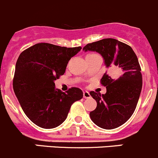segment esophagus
<instances>
[{"label": "esophagus", "mask_w": 158, "mask_h": 158, "mask_svg": "<svg viewBox=\"0 0 158 158\" xmlns=\"http://www.w3.org/2000/svg\"><path fill=\"white\" fill-rule=\"evenodd\" d=\"M83 95H84V98H90V94L88 91H84Z\"/></svg>", "instance_id": "34e87169"}]
</instances>
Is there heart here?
Masks as SVG:
<instances>
[{"label": "heart", "instance_id": "1", "mask_svg": "<svg viewBox=\"0 0 158 158\" xmlns=\"http://www.w3.org/2000/svg\"><path fill=\"white\" fill-rule=\"evenodd\" d=\"M94 55H96V54H87V56H86V57H90V56H94Z\"/></svg>", "mask_w": 158, "mask_h": 158}]
</instances>
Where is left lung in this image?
I'll return each mask as SVG.
<instances>
[{
  "mask_svg": "<svg viewBox=\"0 0 158 158\" xmlns=\"http://www.w3.org/2000/svg\"><path fill=\"white\" fill-rule=\"evenodd\" d=\"M83 50L99 53L106 68L123 71L117 80L106 73L103 75L101 83L107 88L105 94L90 92L97 101L96 109L90 113L91 121L103 129L117 128L131 117L141 92V69L137 55L129 45L113 38L87 44Z\"/></svg>",
  "mask_w": 158,
  "mask_h": 158,
  "instance_id": "1",
  "label": "left lung"
}]
</instances>
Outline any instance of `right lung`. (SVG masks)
I'll return each mask as SVG.
<instances>
[{
	"instance_id": "right-lung-1",
	"label": "right lung",
	"mask_w": 158,
	"mask_h": 158,
	"mask_svg": "<svg viewBox=\"0 0 158 158\" xmlns=\"http://www.w3.org/2000/svg\"><path fill=\"white\" fill-rule=\"evenodd\" d=\"M81 50V47L40 43L20 54L15 66L14 91L24 114L38 127L51 129L60 125L73 103L83 98L82 90L77 87L64 93L54 84L64 74L70 59Z\"/></svg>"
}]
</instances>
